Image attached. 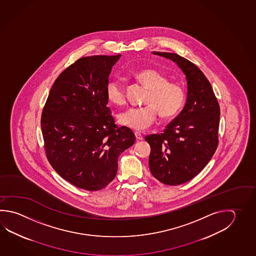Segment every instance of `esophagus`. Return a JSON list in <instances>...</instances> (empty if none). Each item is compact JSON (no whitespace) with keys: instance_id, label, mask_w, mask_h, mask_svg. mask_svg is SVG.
Wrapping results in <instances>:
<instances>
[{"instance_id":"esophagus-1","label":"esophagus","mask_w":256,"mask_h":256,"mask_svg":"<svg viewBox=\"0 0 256 256\" xmlns=\"http://www.w3.org/2000/svg\"><path fill=\"white\" fill-rule=\"evenodd\" d=\"M135 137H136V139L138 140H144V136L142 135L140 132H134Z\"/></svg>"}]
</instances>
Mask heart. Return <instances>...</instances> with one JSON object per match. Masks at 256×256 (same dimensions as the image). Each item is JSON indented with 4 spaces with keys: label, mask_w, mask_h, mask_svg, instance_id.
Instances as JSON below:
<instances>
[{
    "label": "heart",
    "mask_w": 256,
    "mask_h": 256,
    "mask_svg": "<svg viewBox=\"0 0 256 256\" xmlns=\"http://www.w3.org/2000/svg\"><path fill=\"white\" fill-rule=\"evenodd\" d=\"M135 78L150 89L145 100L147 106L130 107L121 112L118 121L122 126L132 130H146L156 121L158 112L163 118H170L182 109L185 100L184 90L177 83L168 82V78L162 71L145 68L138 71ZM106 93L108 100L116 106H122L126 102L124 89L118 79L108 81Z\"/></svg>",
    "instance_id": "1"
}]
</instances>
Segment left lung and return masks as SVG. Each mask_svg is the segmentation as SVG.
Returning <instances> with one entry per match:
<instances>
[{
  "label": "left lung",
  "instance_id": "8db88e82",
  "mask_svg": "<svg viewBox=\"0 0 256 256\" xmlns=\"http://www.w3.org/2000/svg\"><path fill=\"white\" fill-rule=\"evenodd\" d=\"M152 54L175 62L186 76L185 106L160 134L145 136L150 145V170L163 184L190 182L210 162L218 144L219 108L210 81L192 62L175 53Z\"/></svg>",
  "mask_w": 256,
  "mask_h": 256
}]
</instances>
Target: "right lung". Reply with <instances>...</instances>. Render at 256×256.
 Segmentation results:
<instances>
[{
  "label": "right lung",
  "instance_id": "obj_1",
  "mask_svg": "<svg viewBox=\"0 0 256 256\" xmlns=\"http://www.w3.org/2000/svg\"><path fill=\"white\" fill-rule=\"evenodd\" d=\"M116 56L81 58L61 73L42 114L48 162L60 176L86 190H100L114 178L118 158L134 144L132 130L117 127L106 88Z\"/></svg>",
  "mask_w": 256,
  "mask_h": 256
}]
</instances>
